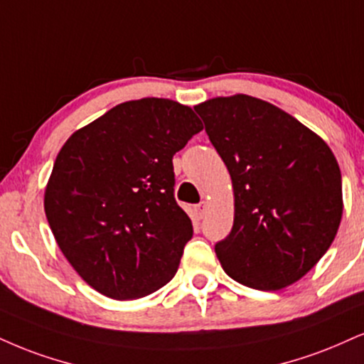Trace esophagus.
I'll use <instances>...</instances> for the list:
<instances>
[{
	"label": "esophagus",
	"mask_w": 364,
	"mask_h": 364,
	"mask_svg": "<svg viewBox=\"0 0 364 364\" xmlns=\"http://www.w3.org/2000/svg\"><path fill=\"white\" fill-rule=\"evenodd\" d=\"M195 212L196 215H198L200 218L205 215V212H207V201H200L198 205H195Z\"/></svg>",
	"instance_id": "obj_1"
}]
</instances>
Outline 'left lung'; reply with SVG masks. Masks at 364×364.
Returning a JSON list of instances; mask_svg holds the SVG:
<instances>
[{
    "mask_svg": "<svg viewBox=\"0 0 364 364\" xmlns=\"http://www.w3.org/2000/svg\"><path fill=\"white\" fill-rule=\"evenodd\" d=\"M234 186V225L215 244L222 268L254 290L299 282L327 252L343 217V181L323 140L247 95L195 107Z\"/></svg>",
    "mask_w": 364,
    "mask_h": 364,
    "instance_id": "8db88e82",
    "label": "left lung"
}]
</instances>
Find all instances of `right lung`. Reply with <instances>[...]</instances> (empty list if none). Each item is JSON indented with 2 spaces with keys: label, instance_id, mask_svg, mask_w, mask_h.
Returning <instances> with one entry per match:
<instances>
[{
  "label": "right lung",
  "instance_id": "add662e5",
  "mask_svg": "<svg viewBox=\"0 0 364 364\" xmlns=\"http://www.w3.org/2000/svg\"><path fill=\"white\" fill-rule=\"evenodd\" d=\"M201 129L190 107L142 98L113 107L59 151L43 208L65 259L96 291L134 300L176 274L193 225L174 200L173 156Z\"/></svg>",
  "mask_w": 364,
  "mask_h": 364
}]
</instances>
